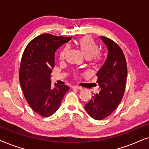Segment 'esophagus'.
Instances as JSON below:
<instances>
[{
  "mask_svg": "<svg viewBox=\"0 0 149 149\" xmlns=\"http://www.w3.org/2000/svg\"><path fill=\"white\" fill-rule=\"evenodd\" d=\"M73 88L78 89V90H82V87H80V86H73Z\"/></svg>",
  "mask_w": 149,
  "mask_h": 149,
  "instance_id": "obj_1",
  "label": "esophagus"
}]
</instances>
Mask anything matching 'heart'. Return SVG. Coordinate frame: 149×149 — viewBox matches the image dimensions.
Returning <instances> with one entry per match:
<instances>
[{"mask_svg":"<svg viewBox=\"0 0 149 149\" xmlns=\"http://www.w3.org/2000/svg\"><path fill=\"white\" fill-rule=\"evenodd\" d=\"M77 45L80 49L83 55L86 58L91 59L93 64H97L101 61V56L98 54L100 49L98 45L95 43L93 39L90 36H84L77 41ZM67 52V47H65L61 51L60 58L63 59Z\"/></svg>","mask_w":149,"mask_h":149,"instance_id":"heart-1","label":"heart"}]
</instances>
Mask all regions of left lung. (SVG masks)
I'll return each instance as SVG.
<instances>
[{"label":"left lung","instance_id":"1","mask_svg":"<svg viewBox=\"0 0 149 149\" xmlns=\"http://www.w3.org/2000/svg\"><path fill=\"white\" fill-rule=\"evenodd\" d=\"M100 38L108 49L106 60L97 73V82L101 90L85 104L88 114L99 120L110 116L121 102L127 75L125 57L121 48L110 39L103 36Z\"/></svg>","mask_w":149,"mask_h":149}]
</instances>
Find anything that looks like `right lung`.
<instances>
[{"label": "right lung", "instance_id": "add662e5", "mask_svg": "<svg viewBox=\"0 0 149 149\" xmlns=\"http://www.w3.org/2000/svg\"><path fill=\"white\" fill-rule=\"evenodd\" d=\"M71 39L45 33L33 39L24 51L19 79L24 95L31 108L43 117L52 116L60 107L67 85H51L56 49Z\"/></svg>", "mask_w": 149, "mask_h": 149}]
</instances>
